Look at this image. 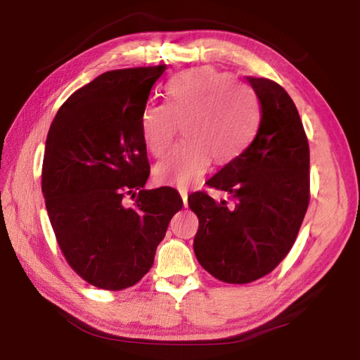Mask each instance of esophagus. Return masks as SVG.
I'll return each instance as SVG.
<instances>
[{"label": "esophagus", "mask_w": 360, "mask_h": 360, "mask_svg": "<svg viewBox=\"0 0 360 360\" xmlns=\"http://www.w3.org/2000/svg\"><path fill=\"white\" fill-rule=\"evenodd\" d=\"M179 193H181L182 203H184V206H187V192L186 191H179Z\"/></svg>", "instance_id": "esophagus-1"}]
</instances>
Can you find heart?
<instances>
[{
  "label": "heart",
  "mask_w": 360,
  "mask_h": 360,
  "mask_svg": "<svg viewBox=\"0 0 360 360\" xmlns=\"http://www.w3.org/2000/svg\"><path fill=\"white\" fill-rule=\"evenodd\" d=\"M168 103H154L141 114V136L155 157L172 148L179 124L186 139L165 162L158 163L155 178L163 184L187 187L210 168L235 160L257 131L260 108L249 89L235 79L200 66L174 76L167 84Z\"/></svg>",
  "instance_id": "obj_1"
}]
</instances>
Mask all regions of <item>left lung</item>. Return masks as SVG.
<instances>
[{
    "mask_svg": "<svg viewBox=\"0 0 360 360\" xmlns=\"http://www.w3.org/2000/svg\"><path fill=\"white\" fill-rule=\"evenodd\" d=\"M260 101L254 141L206 182L233 205L206 192L188 195L198 217L193 251L206 271L229 284L268 275L294 246L309 203V146L289 94L275 81L248 77Z\"/></svg>",
    "mask_w": 360,
    "mask_h": 360,
    "instance_id": "8db88e82",
    "label": "left lung"
}]
</instances>
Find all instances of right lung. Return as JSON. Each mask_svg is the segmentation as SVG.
Instances as JSON below:
<instances>
[{"label": "right lung", "instance_id": "obj_1", "mask_svg": "<svg viewBox=\"0 0 360 360\" xmlns=\"http://www.w3.org/2000/svg\"><path fill=\"white\" fill-rule=\"evenodd\" d=\"M167 65L103 72L76 90L53 119L42 195L66 262L105 290L135 285L182 206L172 187L146 191L149 162L141 114ZM131 194L133 205L124 197Z\"/></svg>", "mask_w": 360, "mask_h": 360}]
</instances>
